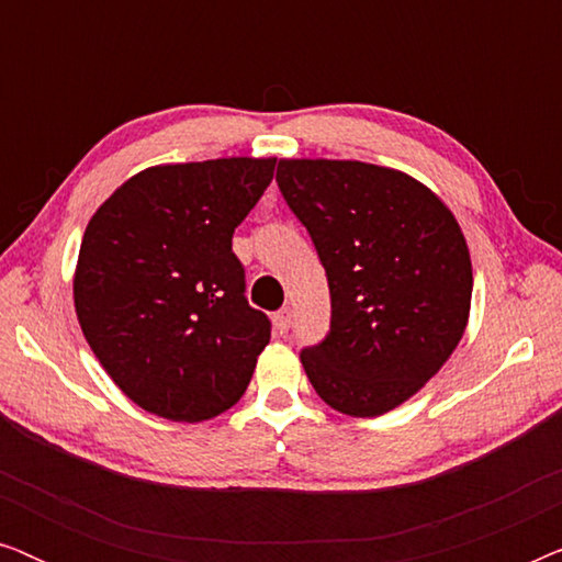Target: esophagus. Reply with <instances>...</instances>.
Segmentation results:
<instances>
[{
    "label": "esophagus",
    "instance_id": "34e87169",
    "mask_svg": "<svg viewBox=\"0 0 562 562\" xmlns=\"http://www.w3.org/2000/svg\"><path fill=\"white\" fill-rule=\"evenodd\" d=\"M273 327H276V333H279V335H286L289 333V327H291V310H289V306H286V310L276 312Z\"/></svg>",
    "mask_w": 562,
    "mask_h": 562
}]
</instances>
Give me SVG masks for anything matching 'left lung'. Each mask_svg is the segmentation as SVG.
I'll list each match as a JSON object with an SVG mask.
<instances>
[{
  "label": "left lung",
  "instance_id": "left-lung-1",
  "mask_svg": "<svg viewBox=\"0 0 562 562\" xmlns=\"http://www.w3.org/2000/svg\"><path fill=\"white\" fill-rule=\"evenodd\" d=\"M276 181L327 271L329 335L302 350L322 402L381 417L448 363L471 314L463 229L432 189L396 168L281 158Z\"/></svg>",
  "mask_w": 562,
  "mask_h": 562
}]
</instances>
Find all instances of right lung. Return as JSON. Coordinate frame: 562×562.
<instances>
[{
  "mask_svg": "<svg viewBox=\"0 0 562 562\" xmlns=\"http://www.w3.org/2000/svg\"><path fill=\"white\" fill-rule=\"evenodd\" d=\"M276 158L164 164L99 206L74 271L81 333L140 409L204 422L240 402L271 322L252 310L233 233L263 196Z\"/></svg>",
  "mask_w": 562,
  "mask_h": 562,
  "instance_id": "1",
  "label": "right lung"
}]
</instances>
